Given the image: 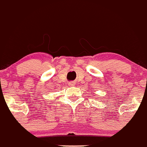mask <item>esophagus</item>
Returning <instances> with one entry per match:
<instances>
[{
    "label": "esophagus",
    "instance_id": "obj_1",
    "mask_svg": "<svg viewBox=\"0 0 147 147\" xmlns=\"http://www.w3.org/2000/svg\"><path fill=\"white\" fill-rule=\"evenodd\" d=\"M69 86H74V85H75V82H73V81H70L69 83Z\"/></svg>",
    "mask_w": 147,
    "mask_h": 147
}]
</instances>
